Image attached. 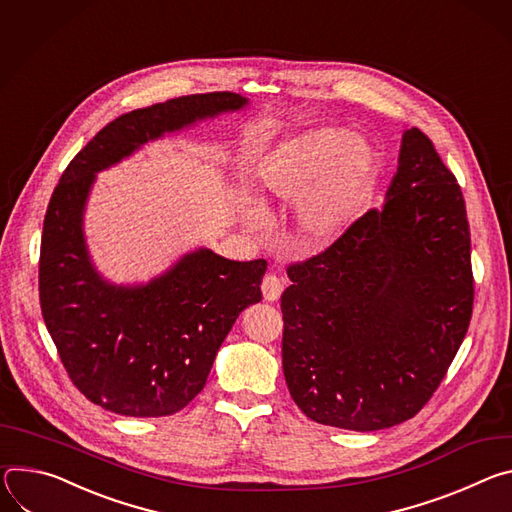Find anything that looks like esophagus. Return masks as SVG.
Returning <instances> with one entry per match:
<instances>
[{
    "label": "esophagus",
    "mask_w": 512,
    "mask_h": 512,
    "mask_svg": "<svg viewBox=\"0 0 512 512\" xmlns=\"http://www.w3.org/2000/svg\"><path fill=\"white\" fill-rule=\"evenodd\" d=\"M282 291H285V280H282L276 274H272V272L264 276V280H262V295H264L266 301H270V303L278 301Z\"/></svg>",
    "instance_id": "1"
}]
</instances>
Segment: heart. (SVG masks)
<instances>
[{
    "label": "heart",
    "instance_id": "heart-1",
    "mask_svg": "<svg viewBox=\"0 0 512 512\" xmlns=\"http://www.w3.org/2000/svg\"><path fill=\"white\" fill-rule=\"evenodd\" d=\"M262 197L301 203V230L319 244L331 242L370 203L376 154L348 130L319 128L280 142L256 168ZM250 221L260 209L246 211Z\"/></svg>",
    "mask_w": 512,
    "mask_h": 512
}]
</instances>
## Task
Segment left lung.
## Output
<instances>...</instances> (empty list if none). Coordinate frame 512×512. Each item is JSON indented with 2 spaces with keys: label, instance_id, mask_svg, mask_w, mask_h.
<instances>
[{
  "label": "left lung",
  "instance_id": "1",
  "mask_svg": "<svg viewBox=\"0 0 512 512\" xmlns=\"http://www.w3.org/2000/svg\"><path fill=\"white\" fill-rule=\"evenodd\" d=\"M282 370L313 421L378 431L415 417L456 358L474 305L462 189L419 130L380 209L289 266Z\"/></svg>",
  "mask_w": 512,
  "mask_h": 512
}]
</instances>
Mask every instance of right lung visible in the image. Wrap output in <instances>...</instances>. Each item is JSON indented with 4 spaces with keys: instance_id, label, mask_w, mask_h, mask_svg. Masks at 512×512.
Instances as JSON below:
<instances>
[{
    "instance_id": "right-lung-1",
    "label": "right lung",
    "mask_w": 512,
    "mask_h": 512,
    "mask_svg": "<svg viewBox=\"0 0 512 512\" xmlns=\"http://www.w3.org/2000/svg\"><path fill=\"white\" fill-rule=\"evenodd\" d=\"M246 105L238 93L217 91L124 113L69 162L50 197L38 268L42 317L73 384L105 411L166 417L187 407L238 315L262 301L266 260L236 262L199 248L146 285H111L83 234L95 175L164 134Z\"/></svg>"
}]
</instances>
